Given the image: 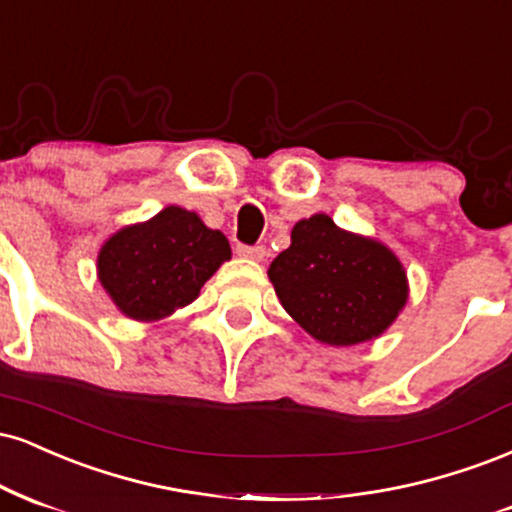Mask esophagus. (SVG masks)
Masks as SVG:
<instances>
[{"instance_id":"esophagus-1","label":"esophagus","mask_w":512,"mask_h":512,"mask_svg":"<svg viewBox=\"0 0 512 512\" xmlns=\"http://www.w3.org/2000/svg\"><path fill=\"white\" fill-rule=\"evenodd\" d=\"M237 254L242 258H251V261H263L268 251L263 246H246V244H237Z\"/></svg>"}]
</instances>
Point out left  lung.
<instances>
[{"label": "left lung", "instance_id": "left-lung-1", "mask_svg": "<svg viewBox=\"0 0 512 512\" xmlns=\"http://www.w3.org/2000/svg\"><path fill=\"white\" fill-rule=\"evenodd\" d=\"M268 275L287 314L335 347L381 335L407 299L398 258L374 239L340 230L328 215L299 220Z\"/></svg>", "mask_w": 512, "mask_h": 512}]
</instances>
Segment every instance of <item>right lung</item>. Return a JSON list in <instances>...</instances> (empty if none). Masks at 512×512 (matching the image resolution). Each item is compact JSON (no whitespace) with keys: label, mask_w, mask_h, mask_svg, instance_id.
<instances>
[{"label":"right lung","mask_w":512,"mask_h":512,"mask_svg":"<svg viewBox=\"0 0 512 512\" xmlns=\"http://www.w3.org/2000/svg\"><path fill=\"white\" fill-rule=\"evenodd\" d=\"M230 254L225 234L208 230L196 213L170 206L107 239L98 275L126 316L155 321L194 302Z\"/></svg>","instance_id":"add662e5"}]
</instances>
